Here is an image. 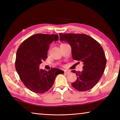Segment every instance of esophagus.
<instances>
[{
	"label": "esophagus",
	"mask_w": 120,
	"mask_h": 120,
	"mask_svg": "<svg viewBox=\"0 0 120 120\" xmlns=\"http://www.w3.org/2000/svg\"><path fill=\"white\" fill-rule=\"evenodd\" d=\"M64 74H69V73H70V71L68 70H64Z\"/></svg>",
	"instance_id": "34e87169"
}]
</instances>
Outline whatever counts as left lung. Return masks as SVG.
I'll list each match as a JSON object with an SVG mask.
<instances>
[{
  "instance_id": "1",
  "label": "left lung",
  "mask_w": 120,
  "mask_h": 120,
  "mask_svg": "<svg viewBox=\"0 0 120 120\" xmlns=\"http://www.w3.org/2000/svg\"><path fill=\"white\" fill-rule=\"evenodd\" d=\"M59 35L61 41L70 45L72 58L84 64L82 71H71L77 77L72 86L82 92L92 88L102 76L106 66L103 48L94 38L84 34L60 33Z\"/></svg>"
}]
</instances>
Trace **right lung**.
I'll use <instances>...</instances> for the list:
<instances>
[{
  "label": "right lung",
  "mask_w": 120,
  "mask_h": 120,
  "mask_svg": "<svg viewBox=\"0 0 120 120\" xmlns=\"http://www.w3.org/2000/svg\"><path fill=\"white\" fill-rule=\"evenodd\" d=\"M59 38L57 34H36L20 45L16 53V70L24 85L34 93L42 94L53 84L56 76L64 72L59 69H40L42 61L47 58L50 44Z\"/></svg>",
  "instance_id": "add662e5"
}]
</instances>
